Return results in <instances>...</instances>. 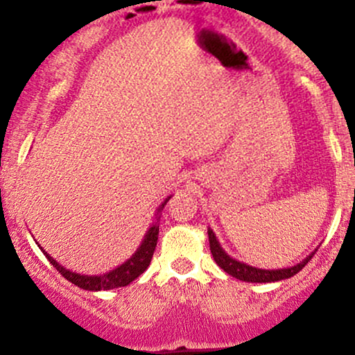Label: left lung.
Returning a JSON list of instances; mask_svg holds the SVG:
<instances>
[{"label": "left lung", "mask_w": 355, "mask_h": 355, "mask_svg": "<svg viewBox=\"0 0 355 355\" xmlns=\"http://www.w3.org/2000/svg\"><path fill=\"white\" fill-rule=\"evenodd\" d=\"M208 239H209V250H211L213 259H215L216 264L222 268L225 272H228L230 276L237 277L240 281H245V283H274V281L288 279V277H293L295 274H298L304 266L310 262V259L313 257V254L308 255L304 261H301L300 264L293 266V268L286 269H257L252 268V266H247L243 262L235 261L228 255L220 245V242L216 240L215 234H213L211 228H208Z\"/></svg>", "instance_id": "8db88e82"}]
</instances>
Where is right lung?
Segmentation results:
<instances>
[{
  "mask_svg": "<svg viewBox=\"0 0 355 355\" xmlns=\"http://www.w3.org/2000/svg\"><path fill=\"white\" fill-rule=\"evenodd\" d=\"M169 200H171V196H167L161 207L157 208V216H155L157 220L161 218V216H159V213H161V209L166 207V203ZM157 237H159V223L155 222V223H152V227L147 230L146 237H144L139 249L135 250V254H133L127 262H123L121 266H118L116 269L110 270V272H106V274H101V276H86V274L72 272V270L66 269L64 266H60L59 262H57L55 259H52L44 249L42 250H44L45 257L49 259V262H51V264L54 266V268L59 270V272L62 274L67 281H71L72 284H76L78 288L87 289V291H101V289L121 288V286L130 284L133 279H137V277H139L140 274H142L144 270L148 268V264H150L152 255H154V250H155V245H157Z\"/></svg>",
  "mask_w": 355,
  "mask_h": 355,
  "instance_id": "add662e5",
  "label": "right lung"
}]
</instances>
